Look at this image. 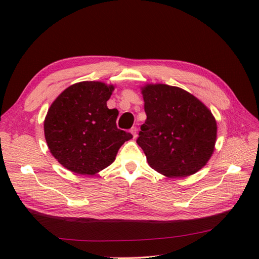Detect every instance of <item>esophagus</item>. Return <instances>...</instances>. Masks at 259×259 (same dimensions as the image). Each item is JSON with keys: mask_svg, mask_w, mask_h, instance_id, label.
Returning a JSON list of instances; mask_svg holds the SVG:
<instances>
[{"mask_svg": "<svg viewBox=\"0 0 259 259\" xmlns=\"http://www.w3.org/2000/svg\"><path fill=\"white\" fill-rule=\"evenodd\" d=\"M131 133L133 134L134 138H136L137 137V127H135V126H134V127H132L131 128Z\"/></svg>", "mask_w": 259, "mask_h": 259, "instance_id": "34e87169", "label": "esophagus"}]
</instances>
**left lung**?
I'll return each instance as SVG.
<instances>
[{
    "label": "left lung",
    "instance_id": "obj_1",
    "mask_svg": "<svg viewBox=\"0 0 259 259\" xmlns=\"http://www.w3.org/2000/svg\"><path fill=\"white\" fill-rule=\"evenodd\" d=\"M141 92L147 118L137 144L149 167L168 178L198 172L215 149L218 124L211 110L178 87L147 83Z\"/></svg>",
    "mask_w": 259,
    "mask_h": 259
}]
</instances>
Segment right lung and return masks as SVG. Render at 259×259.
<instances>
[{
    "label": "right lung",
    "instance_id": "1",
    "mask_svg": "<svg viewBox=\"0 0 259 259\" xmlns=\"http://www.w3.org/2000/svg\"><path fill=\"white\" fill-rule=\"evenodd\" d=\"M114 89L101 81H81L68 87L49 106L44 121L47 146L69 171L97 175L133 138L116 127L118 111L106 105Z\"/></svg>",
    "mask_w": 259,
    "mask_h": 259
}]
</instances>
